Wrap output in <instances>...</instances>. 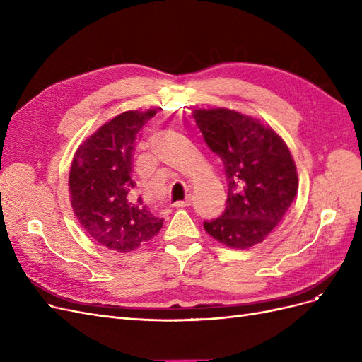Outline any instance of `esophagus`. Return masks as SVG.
<instances>
[{
	"label": "esophagus",
	"instance_id": "esophagus-1",
	"mask_svg": "<svg viewBox=\"0 0 362 362\" xmlns=\"http://www.w3.org/2000/svg\"><path fill=\"white\" fill-rule=\"evenodd\" d=\"M191 204H192V197H191V195L186 197V200H183V202L174 203V206H176V207H188V206H191Z\"/></svg>",
	"mask_w": 362,
	"mask_h": 362
}]
</instances>
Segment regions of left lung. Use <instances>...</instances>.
<instances>
[{"label":"left lung","instance_id":"1","mask_svg":"<svg viewBox=\"0 0 362 362\" xmlns=\"http://www.w3.org/2000/svg\"><path fill=\"white\" fill-rule=\"evenodd\" d=\"M194 119L223 160L228 182L226 211L203 226L230 248H250L269 235L295 200V162L281 136L248 115L218 108L198 110Z\"/></svg>","mask_w":362,"mask_h":362}]
</instances>
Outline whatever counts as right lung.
<instances>
[{
  "mask_svg": "<svg viewBox=\"0 0 362 362\" xmlns=\"http://www.w3.org/2000/svg\"><path fill=\"white\" fill-rule=\"evenodd\" d=\"M156 111H126L93 134L72 162L69 186L74 212L102 247L131 252L156 236L164 219L135 197L134 155L144 124Z\"/></svg>",
  "mask_w": 362,
  "mask_h": 362,
  "instance_id": "right-lung-1",
  "label": "right lung"
}]
</instances>
